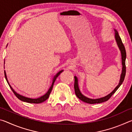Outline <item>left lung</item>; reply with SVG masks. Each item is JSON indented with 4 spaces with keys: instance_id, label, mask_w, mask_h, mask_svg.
Listing matches in <instances>:
<instances>
[{
    "instance_id": "obj_1",
    "label": "left lung",
    "mask_w": 132,
    "mask_h": 132,
    "mask_svg": "<svg viewBox=\"0 0 132 132\" xmlns=\"http://www.w3.org/2000/svg\"><path fill=\"white\" fill-rule=\"evenodd\" d=\"M115 31V38L116 40V42H117V45L119 48V50L120 51V53H121V57H122V73L121 75H120V80L119 84H118V86L116 87L110 93L106 96H105L104 97H101L100 98H97V99H92V98H89L88 97L84 96L81 93L79 87V81H78V79L76 76H75V94L76 95L77 97L79 98L80 100H81L84 102H86V103L88 104H98V103H101V102H104L105 101H108V100L111 97V96L113 94H114L117 90L119 88V87L121 86L122 84L123 81L125 79V75H126V65H125V61H126V50H125V48L123 44L121 38L119 36V34H118V32L117 30L114 29Z\"/></svg>"
}]
</instances>
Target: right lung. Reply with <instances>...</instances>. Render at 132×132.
Listing matches in <instances>:
<instances>
[{
	"instance_id": "obj_1",
	"label": "right lung",
	"mask_w": 132,
	"mask_h": 132,
	"mask_svg": "<svg viewBox=\"0 0 132 132\" xmlns=\"http://www.w3.org/2000/svg\"><path fill=\"white\" fill-rule=\"evenodd\" d=\"M7 46H7H6V47ZM4 62H5V61H4ZM63 71V70H60L59 71H58V72L53 77V79H52V85H51V86L50 87V88H49V90H48L47 92H46L45 94L44 95H43L41 97H38L37 98H28V97H26L25 96H23L21 94H20L17 93L16 91H15L14 89H13L12 86H10V84H9V81L7 80V76H6V71L4 70V76H5V79L6 80V81H7V83L9 84V86H10V87L11 88V90H12V91L13 92V93L16 96V97L19 98V100H20L21 101H24V102H28V103H32V104H39V103H42V102H44L45 101H46V100L48 99L50 97V95L51 93V91H52V90L53 88V84H54V82L55 81L56 79V78L59 76V75L61 74V73L62 72V71Z\"/></svg>"
}]
</instances>
